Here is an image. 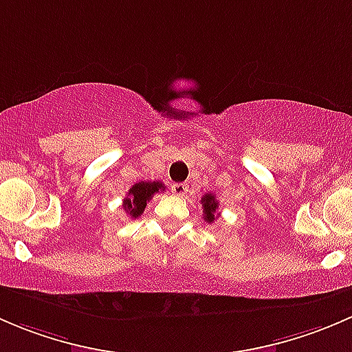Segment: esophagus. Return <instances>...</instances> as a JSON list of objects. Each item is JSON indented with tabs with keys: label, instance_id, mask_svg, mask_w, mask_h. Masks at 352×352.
I'll use <instances>...</instances> for the list:
<instances>
[{
	"label": "esophagus",
	"instance_id": "esophagus-1",
	"mask_svg": "<svg viewBox=\"0 0 352 352\" xmlns=\"http://www.w3.org/2000/svg\"><path fill=\"white\" fill-rule=\"evenodd\" d=\"M187 190H189V186H187V184H173L172 186V194H175V196L179 197L186 196Z\"/></svg>",
	"mask_w": 352,
	"mask_h": 352
}]
</instances>
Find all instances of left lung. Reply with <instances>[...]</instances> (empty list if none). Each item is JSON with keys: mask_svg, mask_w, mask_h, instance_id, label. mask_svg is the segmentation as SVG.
I'll list each match as a JSON object with an SVG mask.
<instances>
[{"mask_svg": "<svg viewBox=\"0 0 352 352\" xmlns=\"http://www.w3.org/2000/svg\"><path fill=\"white\" fill-rule=\"evenodd\" d=\"M201 204H202V212H204V221L208 223H212L216 218H218V201H216V197L212 196V194H206L204 197L201 199Z\"/></svg>", "mask_w": 352, "mask_h": 352, "instance_id": "8db88e82", "label": "left lung"}]
</instances>
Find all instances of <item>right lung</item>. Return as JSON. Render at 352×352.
Here are the masks:
<instances>
[{"mask_svg":"<svg viewBox=\"0 0 352 352\" xmlns=\"http://www.w3.org/2000/svg\"><path fill=\"white\" fill-rule=\"evenodd\" d=\"M163 189H165V186H163L162 182H158V180H156V182L134 184L129 189V192H127V197L124 199L122 208L126 209V212L131 218H138V216L143 214L144 208H146V202L150 201L158 190Z\"/></svg>","mask_w":352,"mask_h":352,"instance_id":"right-lung-1","label":"right lung"}]
</instances>
